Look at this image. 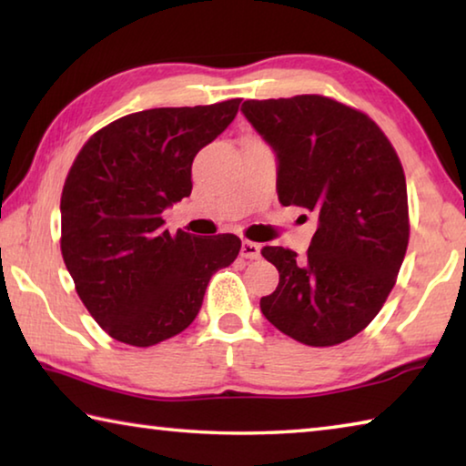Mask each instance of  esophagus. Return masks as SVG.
Returning <instances> with one entry per match:
<instances>
[{"mask_svg":"<svg viewBox=\"0 0 466 466\" xmlns=\"http://www.w3.org/2000/svg\"><path fill=\"white\" fill-rule=\"evenodd\" d=\"M240 255L244 258H258V257H261V244L244 240L242 242V248H240Z\"/></svg>","mask_w":466,"mask_h":466,"instance_id":"esophagus-1","label":"esophagus"}]
</instances>
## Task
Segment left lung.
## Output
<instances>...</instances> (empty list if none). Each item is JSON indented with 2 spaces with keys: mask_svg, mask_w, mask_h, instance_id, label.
Wrapping results in <instances>:
<instances>
[{
  "mask_svg": "<svg viewBox=\"0 0 466 466\" xmlns=\"http://www.w3.org/2000/svg\"><path fill=\"white\" fill-rule=\"evenodd\" d=\"M242 113L278 154L279 203L319 214L306 257L263 247L279 283L261 310L299 343H343L380 312L403 265L409 205L399 156L366 113L320 94L244 100Z\"/></svg>",
  "mask_w": 466,
  "mask_h": 466,
  "instance_id": "8db88e82",
  "label": "left lung"
}]
</instances>
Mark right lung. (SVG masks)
Returning <instances> with one entry per match:
<instances>
[{"label":"right lung","mask_w":466,"mask_h":466,"mask_svg":"<svg viewBox=\"0 0 466 466\" xmlns=\"http://www.w3.org/2000/svg\"><path fill=\"white\" fill-rule=\"evenodd\" d=\"M240 98L149 108L94 133L61 193V255L94 320L116 341L149 347L195 320L205 288L234 263V234L164 230L162 211L191 195L193 157L238 113Z\"/></svg>","instance_id":"1"}]
</instances>
